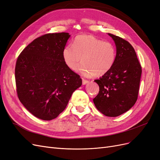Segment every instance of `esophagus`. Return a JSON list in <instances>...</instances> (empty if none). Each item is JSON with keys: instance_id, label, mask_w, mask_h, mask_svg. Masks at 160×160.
I'll list each match as a JSON object with an SVG mask.
<instances>
[{"instance_id": "1", "label": "esophagus", "mask_w": 160, "mask_h": 160, "mask_svg": "<svg viewBox=\"0 0 160 160\" xmlns=\"http://www.w3.org/2000/svg\"><path fill=\"white\" fill-rule=\"evenodd\" d=\"M82 80H83V85H86L87 83H89V81L88 80H86L85 79H83Z\"/></svg>"}]
</instances>
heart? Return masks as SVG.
<instances>
[{
	"label": "heart",
	"mask_w": 160,
	"mask_h": 160,
	"mask_svg": "<svg viewBox=\"0 0 160 160\" xmlns=\"http://www.w3.org/2000/svg\"><path fill=\"white\" fill-rule=\"evenodd\" d=\"M65 65L75 70L81 61L79 71L86 77L103 76L112 68L116 59L114 45L90 35L77 37L72 45H67L62 52ZM82 59H81V58Z\"/></svg>",
	"instance_id": "b5f03b06"
}]
</instances>
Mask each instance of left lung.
Returning a JSON list of instances; mask_svg holds the SVG:
<instances>
[{"mask_svg":"<svg viewBox=\"0 0 160 160\" xmlns=\"http://www.w3.org/2000/svg\"><path fill=\"white\" fill-rule=\"evenodd\" d=\"M116 46L112 68L99 79V91L93 99L96 108L108 117H117L132 108L138 99L142 67L130 43L111 33Z\"/></svg>","mask_w":160,"mask_h":160,"instance_id":"1","label":"left lung"}]
</instances>
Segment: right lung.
<instances>
[{
    "label": "right lung",
    "instance_id": "right-lung-1",
    "mask_svg": "<svg viewBox=\"0 0 160 160\" xmlns=\"http://www.w3.org/2000/svg\"><path fill=\"white\" fill-rule=\"evenodd\" d=\"M71 35L49 33L37 38L19 55L15 67L18 98L36 118L49 121L64 111L80 76L70 69L62 52Z\"/></svg>",
    "mask_w": 160,
    "mask_h": 160
}]
</instances>
